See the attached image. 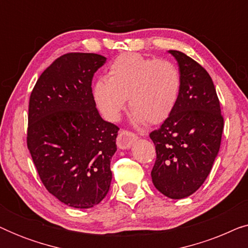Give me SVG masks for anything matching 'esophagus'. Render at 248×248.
Returning <instances> with one entry per match:
<instances>
[{"label": "esophagus", "mask_w": 248, "mask_h": 248, "mask_svg": "<svg viewBox=\"0 0 248 248\" xmlns=\"http://www.w3.org/2000/svg\"><path fill=\"white\" fill-rule=\"evenodd\" d=\"M138 137L130 131L122 130L117 137V147L120 149H128Z\"/></svg>", "instance_id": "esophagus-1"}]
</instances>
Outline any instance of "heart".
<instances>
[{"mask_svg": "<svg viewBox=\"0 0 248 248\" xmlns=\"http://www.w3.org/2000/svg\"><path fill=\"white\" fill-rule=\"evenodd\" d=\"M181 87V73L170 61L125 53L111 62L107 79L96 81L93 94L107 120H118L128 98L137 123L159 124L174 110Z\"/></svg>", "mask_w": 248, "mask_h": 248, "instance_id": "b5f03b06", "label": "heart"}]
</instances>
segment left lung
<instances>
[{"label":"left lung","mask_w":248,"mask_h":248,"mask_svg":"<svg viewBox=\"0 0 248 248\" xmlns=\"http://www.w3.org/2000/svg\"><path fill=\"white\" fill-rule=\"evenodd\" d=\"M182 78L176 107L150 139L155 145L152 183L169 199H184L198 191L218 155L223 117L213 81L204 67L179 52L169 50Z\"/></svg>","instance_id":"1"}]
</instances>
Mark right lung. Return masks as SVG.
Segmentation results:
<instances>
[{
    "instance_id": "right-lung-1",
    "label": "right lung",
    "mask_w": 248,
    "mask_h": 248,
    "mask_svg": "<svg viewBox=\"0 0 248 248\" xmlns=\"http://www.w3.org/2000/svg\"><path fill=\"white\" fill-rule=\"evenodd\" d=\"M105 63L99 54H64L44 71L30 94L27 145L40 181L77 209L100 203L111 182L120 128L101 118L91 88Z\"/></svg>"
}]
</instances>
